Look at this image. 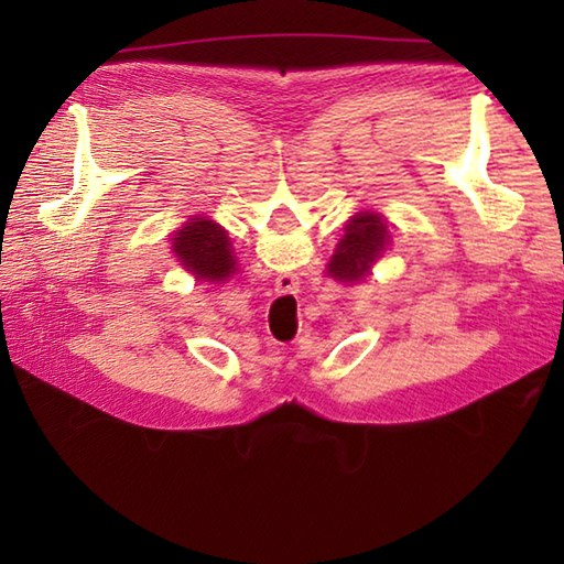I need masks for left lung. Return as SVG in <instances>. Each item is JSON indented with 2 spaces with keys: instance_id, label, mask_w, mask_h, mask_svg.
I'll return each mask as SVG.
<instances>
[{
  "instance_id": "1",
  "label": "left lung",
  "mask_w": 564,
  "mask_h": 564,
  "mask_svg": "<svg viewBox=\"0 0 564 564\" xmlns=\"http://www.w3.org/2000/svg\"><path fill=\"white\" fill-rule=\"evenodd\" d=\"M388 242V225L376 213H361L346 225V235L329 261V273L339 281H358Z\"/></svg>"
}]
</instances>
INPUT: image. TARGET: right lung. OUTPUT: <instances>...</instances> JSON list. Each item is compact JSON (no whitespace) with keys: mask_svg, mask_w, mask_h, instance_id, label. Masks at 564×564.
I'll use <instances>...</instances> for the list:
<instances>
[{"mask_svg":"<svg viewBox=\"0 0 564 564\" xmlns=\"http://www.w3.org/2000/svg\"><path fill=\"white\" fill-rule=\"evenodd\" d=\"M176 257L184 267L196 273V279L223 281L235 271L230 242L218 223L194 218L174 237Z\"/></svg>","mask_w":564,"mask_h":564,"instance_id":"add662e5","label":"right lung"}]
</instances>
